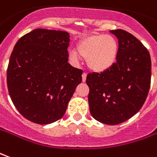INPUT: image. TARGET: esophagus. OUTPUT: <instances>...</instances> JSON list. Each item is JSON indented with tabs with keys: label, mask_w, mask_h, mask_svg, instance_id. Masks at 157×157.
I'll return each mask as SVG.
<instances>
[{
	"label": "esophagus",
	"mask_w": 157,
	"mask_h": 157,
	"mask_svg": "<svg viewBox=\"0 0 157 157\" xmlns=\"http://www.w3.org/2000/svg\"><path fill=\"white\" fill-rule=\"evenodd\" d=\"M82 82H86V72H83L82 74Z\"/></svg>",
	"instance_id": "34e87169"
}]
</instances>
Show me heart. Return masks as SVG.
Segmentation results:
<instances>
[{
  "instance_id": "b5f03b06",
  "label": "heart",
  "mask_w": 157,
  "mask_h": 157,
  "mask_svg": "<svg viewBox=\"0 0 157 157\" xmlns=\"http://www.w3.org/2000/svg\"><path fill=\"white\" fill-rule=\"evenodd\" d=\"M76 51L69 52V59L78 63L81 57L86 59L87 66L92 71L102 72L108 70L117 60L119 45L110 35L95 34L83 38L76 46Z\"/></svg>"
}]
</instances>
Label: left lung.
Returning a JSON list of instances; mask_svg holds the SVG:
<instances>
[{
  "label": "left lung",
  "instance_id": "1",
  "mask_svg": "<svg viewBox=\"0 0 157 157\" xmlns=\"http://www.w3.org/2000/svg\"><path fill=\"white\" fill-rule=\"evenodd\" d=\"M118 39L116 63L101 73H89L88 103L92 117L107 125L124 122L138 112L146 100L151 86L150 52L132 34L110 30Z\"/></svg>",
  "mask_w": 157,
  "mask_h": 157
}]
</instances>
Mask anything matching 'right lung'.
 Wrapping results in <instances>:
<instances>
[{
	"mask_svg": "<svg viewBox=\"0 0 157 157\" xmlns=\"http://www.w3.org/2000/svg\"><path fill=\"white\" fill-rule=\"evenodd\" d=\"M69 43L65 31L36 29L14 46L6 83L14 106L27 120L49 124L66 111L83 73L68 63Z\"/></svg>",
	"mask_w": 157,
	"mask_h": 157,
	"instance_id": "1",
	"label": "right lung"
}]
</instances>
